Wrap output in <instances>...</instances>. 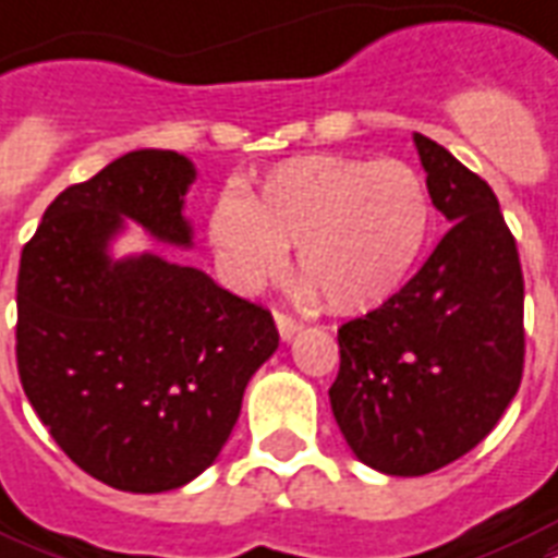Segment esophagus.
I'll return each mask as SVG.
<instances>
[{"label": "esophagus", "instance_id": "1", "mask_svg": "<svg viewBox=\"0 0 558 558\" xmlns=\"http://www.w3.org/2000/svg\"><path fill=\"white\" fill-rule=\"evenodd\" d=\"M275 325H278V333L283 342H289V339H292V336L301 330V322L292 316H287V313H275Z\"/></svg>", "mask_w": 558, "mask_h": 558}]
</instances>
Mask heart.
<instances>
[{
    "label": "heart",
    "mask_w": 558,
    "mask_h": 558,
    "mask_svg": "<svg viewBox=\"0 0 558 558\" xmlns=\"http://www.w3.org/2000/svg\"><path fill=\"white\" fill-rule=\"evenodd\" d=\"M430 231V195L398 160L289 157L245 198L213 204L207 240L222 278L254 292L287 266L295 245L301 292L333 313H368L403 287Z\"/></svg>",
    "instance_id": "obj_1"
}]
</instances>
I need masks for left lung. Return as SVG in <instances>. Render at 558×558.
<instances>
[{
	"label": "left lung",
	"instance_id": "1",
	"mask_svg": "<svg viewBox=\"0 0 558 558\" xmlns=\"http://www.w3.org/2000/svg\"><path fill=\"white\" fill-rule=\"evenodd\" d=\"M433 207L450 222L418 275L339 327L330 410L354 457L421 477L477 448L524 372V278L492 186L412 134Z\"/></svg>",
	"mask_w": 558,
	"mask_h": 558
}]
</instances>
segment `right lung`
<instances>
[{"mask_svg":"<svg viewBox=\"0 0 558 558\" xmlns=\"http://www.w3.org/2000/svg\"><path fill=\"white\" fill-rule=\"evenodd\" d=\"M190 157L140 148L66 186L20 257L16 368L34 412L90 477L134 495L186 486L240 418L254 372L278 351L269 310L195 266L117 257L140 225L193 248Z\"/></svg>","mask_w":558,"mask_h":558,"instance_id":"obj_1","label":"right lung"}]
</instances>
